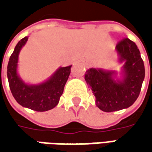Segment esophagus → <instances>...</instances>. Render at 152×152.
I'll use <instances>...</instances> for the list:
<instances>
[{"mask_svg": "<svg viewBox=\"0 0 152 152\" xmlns=\"http://www.w3.org/2000/svg\"><path fill=\"white\" fill-rule=\"evenodd\" d=\"M83 63H84V65H85L86 67H90L91 66V62L89 60H86V59H84L83 60Z\"/></svg>", "mask_w": 152, "mask_h": 152, "instance_id": "1", "label": "esophagus"}]
</instances>
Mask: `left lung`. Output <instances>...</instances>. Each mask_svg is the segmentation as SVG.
Returning <instances> with one entry per match:
<instances>
[{
    "instance_id": "obj_1",
    "label": "left lung",
    "mask_w": 152,
    "mask_h": 152,
    "mask_svg": "<svg viewBox=\"0 0 152 152\" xmlns=\"http://www.w3.org/2000/svg\"><path fill=\"white\" fill-rule=\"evenodd\" d=\"M123 66L121 79L115 71L90 68L85 79L96 96V105L103 112L111 113L129 107L137 100L145 79V66L137 45L125 38L116 45Z\"/></svg>"
}]
</instances>
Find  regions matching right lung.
Masks as SVG:
<instances>
[{
  "mask_svg": "<svg viewBox=\"0 0 152 152\" xmlns=\"http://www.w3.org/2000/svg\"><path fill=\"white\" fill-rule=\"evenodd\" d=\"M28 37H24L17 44L10 56L7 65V79L10 90L18 104L36 112H45L58 104L63 93L71 67H59L50 79L39 85L25 84L18 76L17 68L18 55Z\"/></svg>",
  "mask_w": 152,
  "mask_h": 152,
  "instance_id": "add662e5",
  "label": "right lung"
}]
</instances>
